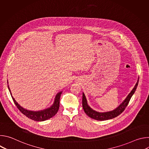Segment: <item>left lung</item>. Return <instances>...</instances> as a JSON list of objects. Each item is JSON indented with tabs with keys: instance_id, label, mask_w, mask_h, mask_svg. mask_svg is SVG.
Instances as JSON below:
<instances>
[{
	"instance_id": "obj_1",
	"label": "left lung",
	"mask_w": 149,
	"mask_h": 149,
	"mask_svg": "<svg viewBox=\"0 0 149 149\" xmlns=\"http://www.w3.org/2000/svg\"><path fill=\"white\" fill-rule=\"evenodd\" d=\"M139 79L137 80V82L134 86V88L132 90V91L130 92V93L127 97V98L124 100V101L118 106V107L116 109L114 110L109 111V112H105V113H99L97 111H94L92 109H91L89 105L87 104V101L85 96L84 94L82 93V107L86 114L90 117L91 118H93L96 120L99 121H104L107 120L109 119H111L113 118H115L121 114L125 110L126 107L128 105L132 95L134 94V92L136 91V90L137 88V87L138 86Z\"/></svg>"
}]
</instances>
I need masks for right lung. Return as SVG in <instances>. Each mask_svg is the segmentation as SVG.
<instances>
[{"label": "right lung", "instance_id": "1", "mask_svg": "<svg viewBox=\"0 0 149 149\" xmlns=\"http://www.w3.org/2000/svg\"><path fill=\"white\" fill-rule=\"evenodd\" d=\"M8 88L9 91L10 92V90L9 87H8ZM61 94H62V92H59V93L57 94L55 99V101L51 107L47 109H45L44 110L39 111H29L22 108L21 106H20L17 104V102L15 100V99L13 98L12 96V98L17 108L23 114H24L25 116H26L29 118L33 120L34 121H45L49 118H51L57 113L59 108V100H60V97Z\"/></svg>", "mask_w": 149, "mask_h": 149}]
</instances>
